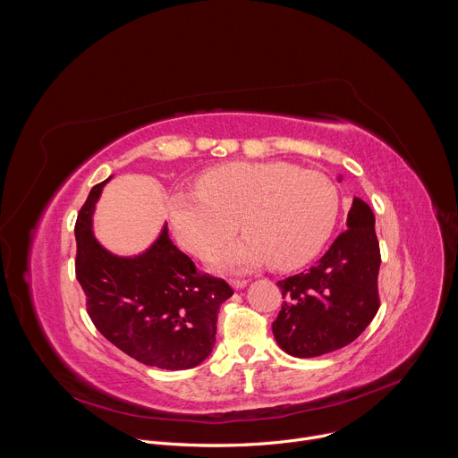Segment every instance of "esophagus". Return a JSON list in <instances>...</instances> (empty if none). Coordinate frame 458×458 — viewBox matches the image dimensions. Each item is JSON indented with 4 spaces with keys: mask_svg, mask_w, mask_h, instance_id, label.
Instances as JSON below:
<instances>
[{
    "mask_svg": "<svg viewBox=\"0 0 458 458\" xmlns=\"http://www.w3.org/2000/svg\"><path fill=\"white\" fill-rule=\"evenodd\" d=\"M230 284H232L233 290H242L248 284V281H244V279H232Z\"/></svg>",
    "mask_w": 458,
    "mask_h": 458,
    "instance_id": "34e87169",
    "label": "esophagus"
}]
</instances>
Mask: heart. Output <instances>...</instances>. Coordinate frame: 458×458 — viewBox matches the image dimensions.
Segmentation results:
<instances>
[{
  "mask_svg": "<svg viewBox=\"0 0 458 458\" xmlns=\"http://www.w3.org/2000/svg\"><path fill=\"white\" fill-rule=\"evenodd\" d=\"M195 188L168 198L170 228L186 251L205 259L239 223L246 235L214 257L225 270L267 260L277 270L308 263L330 237L339 210V193L328 177L281 161L216 166L198 177Z\"/></svg>",
  "mask_w": 458,
  "mask_h": 458,
  "instance_id": "obj_1",
  "label": "heart"
}]
</instances>
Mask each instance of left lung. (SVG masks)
<instances>
[{
    "label": "left lung",
    "instance_id": "left-lung-1",
    "mask_svg": "<svg viewBox=\"0 0 458 458\" xmlns=\"http://www.w3.org/2000/svg\"><path fill=\"white\" fill-rule=\"evenodd\" d=\"M346 228L315 267L277 283L284 302L272 330L279 348L292 357L341 350L377 315L380 250L375 216L359 198H353Z\"/></svg>",
    "mask_w": 458,
    "mask_h": 458
}]
</instances>
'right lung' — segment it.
<instances>
[{"label": "right lung", "mask_w": 458, "mask_h": 458, "mask_svg": "<svg viewBox=\"0 0 458 458\" xmlns=\"http://www.w3.org/2000/svg\"><path fill=\"white\" fill-rule=\"evenodd\" d=\"M96 184L76 223V276L101 335L132 359L161 369L199 366L214 350L217 313L233 295L223 281L201 276L170 241L166 225L136 255H117L94 235Z\"/></svg>", "instance_id": "add662e5"}]
</instances>
